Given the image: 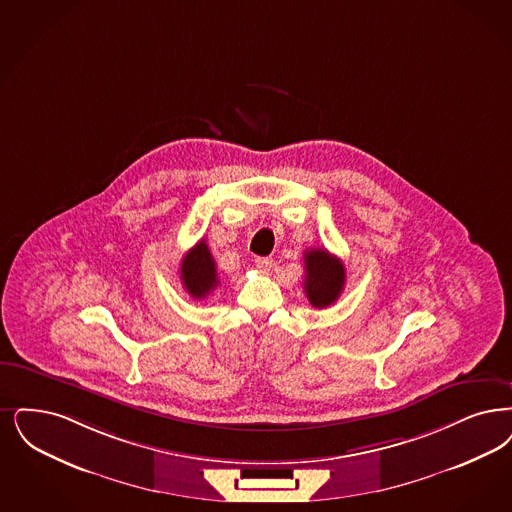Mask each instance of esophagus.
Listing matches in <instances>:
<instances>
[{"mask_svg": "<svg viewBox=\"0 0 512 512\" xmlns=\"http://www.w3.org/2000/svg\"><path fill=\"white\" fill-rule=\"evenodd\" d=\"M255 263H257V266H259L263 272H268V270L272 268V259H268V257H257Z\"/></svg>", "mask_w": 512, "mask_h": 512, "instance_id": "esophagus-1", "label": "esophagus"}]
</instances>
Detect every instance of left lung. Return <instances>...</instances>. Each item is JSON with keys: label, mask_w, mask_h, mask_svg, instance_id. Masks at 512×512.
<instances>
[{"label": "left lung", "mask_w": 512, "mask_h": 512, "mask_svg": "<svg viewBox=\"0 0 512 512\" xmlns=\"http://www.w3.org/2000/svg\"><path fill=\"white\" fill-rule=\"evenodd\" d=\"M305 293L314 308L333 305L345 287V266L341 259L322 247L307 249L305 253Z\"/></svg>", "instance_id": "8db88e82"}]
</instances>
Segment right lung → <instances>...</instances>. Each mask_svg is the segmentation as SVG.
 Returning a JSON list of instances; mask_svg holds the SVG:
<instances>
[{
  "label": "right lung",
  "instance_id": "add662e5",
  "mask_svg": "<svg viewBox=\"0 0 512 512\" xmlns=\"http://www.w3.org/2000/svg\"><path fill=\"white\" fill-rule=\"evenodd\" d=\"M181 282L194 299H204L219 286L215 259L205 240H200L184 255L181 261Z\"/></svg>",
  "mask_w": 512,
  "mask_h": 512
}]
</instances>
